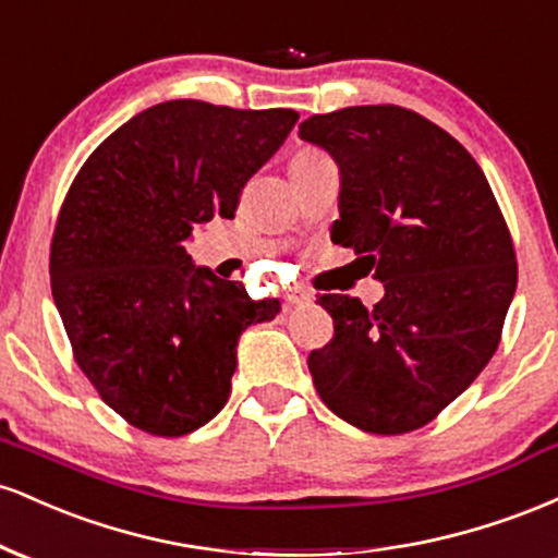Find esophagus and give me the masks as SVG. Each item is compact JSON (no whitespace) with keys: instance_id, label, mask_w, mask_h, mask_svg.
Listing matches in <instances>:
<instances>
[{"instance_id":"34e87169","label":"esophagus","mask_w":558,"mask_h":558,"mask_svg":"<svg viewBox=\"0 0 558 558\" xmlns=\"http://www.w3.org/2000/svg\"><path fill=\"white\" fill-rule=\"evenodd\" d=\"M286 301H288V304H291V306L306 304V301H312V293L304 291V288L293 286V288H288V291H286Z\"/></svg>"}]
</instances>
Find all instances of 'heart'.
<instances>
[{"mask_svg":"<svg viewBox=\"0 0 558 558\" xmlns=\"http://www.w3.org/2000/svg\"><path fill=\"white\" fill-rule=\"evenodd\" d=\"M310 155H319V151H315V149H301L296 157H310Z\"/></svg>","mask_w":558,"mask_h":558,"instance_id":"obj_1","label":"heart"}]
</instances>
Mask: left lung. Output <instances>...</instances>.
Segmentation results:
<instances>
[{
  "label": "left lung",
  "instance_id": "1",
  "mask_svg": "<svg viewBox=\"0 0 558 558\" xmlns=\"http://www.w3.org/2000/svg\"><path fill=\"white\" fill-rule=\"evenodd\" d=\"M299 138L341 170L330 239L364 254L386 296L325 293L336 336L310 354L330 412L375 435L427 425L498 349L517 257L480 165L457 138L393 105L312 114Z\"/></svg>",
  "mask_w": 558,
  "mask_h": 558
}]
</instances>
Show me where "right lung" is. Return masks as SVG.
<instances>
[{
  "mask_svg": "<svg viewBox=\"0 0 558 558\" xmlns=\"http://www.w3.org/2000/svg\"><path fill=\"white\" fill-rule=\"evenodd\" d=\"M293 110L172 99L107 136L70 185L52 239V296L83 375L138 430L178 438L226 407L248 325L280 312L196 267V226L233 220L243 183Z\"/></svg>",
  "mask_w": 558,
  "mask_h": 558,
  "instance_id": "add662e5",
  "label": "right lung"
}]
</instances>
